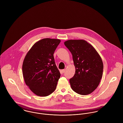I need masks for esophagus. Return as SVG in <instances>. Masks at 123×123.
Instances as JSON below:
<instances>
[{
  "label": "esophagus",
  "mask_w": 123,
  "mask_h": 123,
  "mask_svg": "<svg viewBox=\"0 0 123 123\" xmlns=\"http://www.w3.org/2000/svg\"><path fill=\"white\" fill-rule=\"evenodd\" d=\"M61 71L62 73H64L65 72V70H62Z\"/></svg>",
  "instance_id": "34e87169"
}]
</instances>
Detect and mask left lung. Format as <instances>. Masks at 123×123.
<instances>
[{
    "label": "left lung",
    "instance_id": "8db88e82",
    "mask_svg": "<svg viewBox=\"0 0 123 123\" xmlns=\"http://www.w3.org/2000/svg\"><path fill=\"white\" fill-rule=\"evenodd\" d=\"M64 44L72 54L75 67V74L70 80L71 88L80 95L91 93L102 77L103 63L101 57L84 40H69Z\"/></svg>",
    "mask_w": 123,
    "mask_h": 123
}]
</instances>
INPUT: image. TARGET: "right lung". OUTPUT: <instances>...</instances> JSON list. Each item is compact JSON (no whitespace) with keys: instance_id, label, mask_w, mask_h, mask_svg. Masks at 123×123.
<instances>
[{"instance_id":"right-lung-1","label":"right lung","mask_w":123,"mask_h":123,"mask_svg":"<svg viewBox=\"0 0 123 123\" xmlns=\"http://www.w3.org/2000/svg\"><path fill=\"white\" fill-rule=\"evenodd\" d=\"M60 39L44 38L35 43L23 61L22 72L26 85L35 95H50L55 90L61 74L53 53Z\"/></svg>"}]
</instances>
